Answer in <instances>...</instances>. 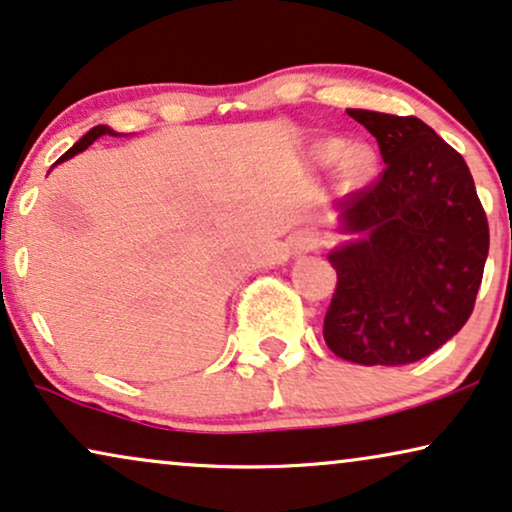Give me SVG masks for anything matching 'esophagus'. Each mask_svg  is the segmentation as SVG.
<instances>
[{"mask_svg": "<svg viewBox=\"0 0 512 512\" xmlns=\"http://www.w3.org/2000/svg\"><path fill=\"white\" fill-rule=\"evenodd\" d=\"M323 243H325V236L320 234L318 229H306L297 236L295 245H297L299 252H311V250H318Z\"/></svg>", "mask_w": 512, "mask_h": 512, "instance_id": "1", "label": "esophagus"}]
</instances>
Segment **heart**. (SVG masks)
Masks as SVG:
<instances>
[{
    "label": "heart",
    "instance_id": "b5f03b06",
    "mask_svg": "<svg viewBox=\"0 0 512 512\" xmlns=\"http://www.w3.org/2000/svg\"><path fill=\"white\" fill-rule=\"evenodd\" d=\"M316 161L323 163V166H330V163H337L342 159V170L349 177H363L365 173H370L374 156L370 149L365 147H351L346 149L342 140H323L318 142L316 149Z\"/></svg>",
    "mask_w": 512,
    "mask_h": 512
}]
</instances>
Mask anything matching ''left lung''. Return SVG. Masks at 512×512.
<instances>
[{
  "label": "left lung",
  "mask_w": 512,
  "mask_h": 512,
  "mask_svg": "<svg viewBox=\"0 0 512 512\" xmlns=\"http://www.w3.org/2000/svg\"><path fill=\"white\" fill-rule=\"evenodd\" d=\"M377 138L372 185L339 201L346 231L330 252L337 290L323 337L358 365H407L466 325L489 252V224L463 156L417 117L346 109Z\"/></svg>",
  "instance_id": "obj_1"
}]
</instances>
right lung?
I'll return each instance as SVG.
<instances>
[{"label":"right lung","instance_id":"add662e5","mask_svg":"<svg viewBox=\"0 0 512 512\" xmlns=\"http://www.w3.org/2000/svg\"><path fill=\"white\" fill-rule=\"evenodd\" d=\"M102 135H117L112 131V128H107V126H95V128H91V131H88L84 138H81L77 145H74L72 149H67V152L63 154V159H70V156H74V154H79V152H84V149L88 147V145H93L95 140L98 138H102Z\"/></svg>","mask_w":512,"mask_h":512}]
</instances>
